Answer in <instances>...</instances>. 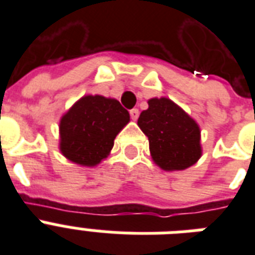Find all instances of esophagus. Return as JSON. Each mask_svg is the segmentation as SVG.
I'll return each instance as SVG.
<instances>
[{
  "label": "esophagus",
  "mask_w": 255,
  "mask_h": 255,
  "mask_svg": "<svg viewBox=\"0 0 255 255\" xmlns=\"http://www.w3.org/2000/svg\"><path fill=\"white\" fill-rule=\"evenodd\" d=\"M130 117L133 121H137L138 117H139V110L138 109H131L130 110Z\"/></svg>",
  "instance_id": "obj_1"
}]
</instances>
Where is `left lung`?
<instances>
[{
	"instance_id": "8db88e82",
	"label": "left lung",
	"mask_w": 255,
	"mask_h": 255,
	"mask_svg": "<svg viewBox=\"0 0 255 255\" xmlns=\"http://www.w3.org/2000/svg\"><path fill=\"white\" fill-rule=\"evenodd\" d=\"M138 118V126L149 138L151 158L167 171L183 170L202 154L198 124L169 98H151Z\"/></svg>"
}]
</instances>
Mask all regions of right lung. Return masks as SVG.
Masks as SVG:
<instances>
[{"label": "right lung", "mask_w": 255, "mask_h": 255, "mask_svg": "<svg viewBox=\"0 0 255 255\" xmlns=\"http://www.w3.org/2000/svg\"><path fill=\"white\" fill-rule=\"evenodd\" d=\"M129 121V112L117 100L82 97L61 118V153L81 166H96L109 155L114 138Z\"/></svg>", "instance_id": "right-lung-1"}]
</instances>
